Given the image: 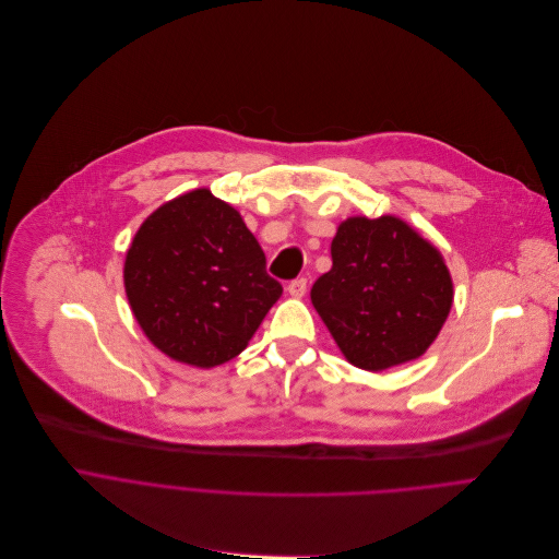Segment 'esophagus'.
<instances>
[{
    "label": "esophagus",
    "mask_w": 559,
    "mask_h": 559,
    "mask_svg": "<svg viewBox=\"0 0 559 559\" xmlns=\"http://www.w3.org/2000/svg\"><path fill=\"white\" fill-rule=\"evenodd\" d=\"M306 288H308V282H306L304 277H297V280H293V282L286 286L288 295H290V297H295V299L304 297V295H306Z\"/></svg>",
    "instance_id": "34e87169"
}]
</instances>
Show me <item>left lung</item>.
I'll return each mask as SVG.
<instances>
[{"instance_id": "left-lung-1", "label": "left lung", "mask_w": 559, "mask_h": 559, "mask_svg": "<svg viewBox=\"0 0 559 559\" xmlns=\"http://www.w3.org/2000/svg\"><path fill=\"white\" fill-rule=\"evenodd\" d=\"M310 301L342 355L381 372L427 353L454 304L442 253L399 215H353L330 245Z\"/></svg>"}]
</instances>
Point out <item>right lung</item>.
<instances>
[{
    "instance_id": "add662e5",
    "label": "right lung",
    "mask_w": 559,
    "mask_h": 559,
    "mask_svg": "<svg viewBox=\"0 0 559 559\" xmlns=\"http://www.w3.org/2000/svg\"><path fill=\"white\" fill-rule=\"evenodd\" d=\"M123 284L145 337L202 370L238 357L282 295L240 211L206 187L145 217L126 253Z\"/></svg>"
}]
</instances>
